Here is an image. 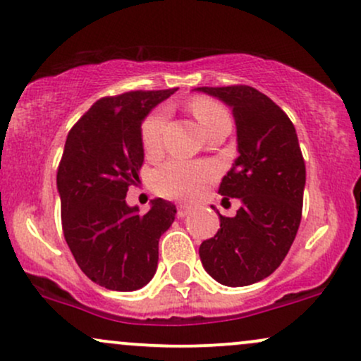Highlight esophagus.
<instances>
[{
    "label": "esophagus",
    "mask_w": 361,
    "mask_h": 361,
    "mask_svg": "<svg viewBox=\"0 0 361 361\" xmlns=\"http://www.w3.org/2000/svg\"><path fill=\"white\" fill-rule=\"evenodd\" d=\"M193 210V207L192 205H186V204H180L178 205V217H186V215H188L190 212H192Z\"/></svg>",
    "instance_id": "obj_1"
}]
</instances>
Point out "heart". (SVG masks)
<instances>
[{
	"instance_id": "heart-1",
	"label": "heart",
	"mask_w": 361,
	"mask_h": 361,
	"mask_svg": "<svg viewBox=\"0 0 361 361\" xmlns=\"http://www.w3.org/2000/svg\"><path fill=\"white\" fill-rule=\"evenodd\" d=\"M190 110L202 123L204 130L214 120L226 115L217 103L198 98L190 103ZM164 127H166V110H157L149 115L142 126V144L149 154H154L163 146ZM214 168L204 163L188 161H169L154 173L152 183L156 192L173 198H193L202 192L204 185L212 180Z\"/></svg>"
}]
</instances>
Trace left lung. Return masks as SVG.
Returning <instances> with one entry per match:
<instances>
[{
  "mask_svg": "<svg viewBox=\"0 0 361 361\" xmlns=\"http://www.w3.org/2000/svg\"><path fill=\"white\" fill-rule=\"evenodd\" d=\"M233 110L238 152L219 193L239 198L234 217L200 244L205 271L226 287L270 276L295 239L302 217L305 164L293 123L267 94L251 86L195 88ZM215 209V207H212Z\"/></svg>",
  "mask_w": 361,
  "mask_h": 361,
  "instance_id": "8db88e82",
  "label": "left lung"
}]
</instances>
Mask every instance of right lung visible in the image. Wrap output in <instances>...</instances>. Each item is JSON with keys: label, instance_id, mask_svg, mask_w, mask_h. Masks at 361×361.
<instances>
[{"label": "right lung", "instance_id": "right-lung-1", "mask_svg": "<svg viewBox=\"0 0 361 361\" xmlns=\"http://www.w3.org/2000/svg\"><path fill=\"white\" fill-rule=\"evenodd\" d=\"M175 91L102 98L66 139L57 169L62 231L78 267L100 287L132 292L156 273L159 238L175 221L176 207L156 198L147 214H139L126 197L144 163L142 122Z\"/></svg>", "mask_w": 361, "mask_h": 361}]
</instances>
